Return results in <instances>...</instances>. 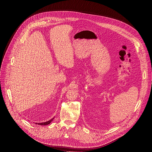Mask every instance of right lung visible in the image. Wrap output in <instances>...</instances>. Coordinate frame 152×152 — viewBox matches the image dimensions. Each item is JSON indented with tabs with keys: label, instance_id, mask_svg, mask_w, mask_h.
I'll list each match as a JSON object with an SVG mask.
<instances>
[{
	"label": "right lung",
	"instance_id": "obj_1",
	"mask_svg": "<svg viewBox=\"0 0 152 152\" xmlns=\"http://www.w3.org/2000/svg\"><path fill=\"white\" fill-rule=\"evenodd\" d=\"M53 118H52V119H51L50 120H49V121H46V122H45V123H38V124H39V125H48L49 124H50L52 121V120H53ZM36 124H37V123H36Z\"/></svg>",
	"mask_w": 152,
	"mask_h": 152
}]
</instances>
